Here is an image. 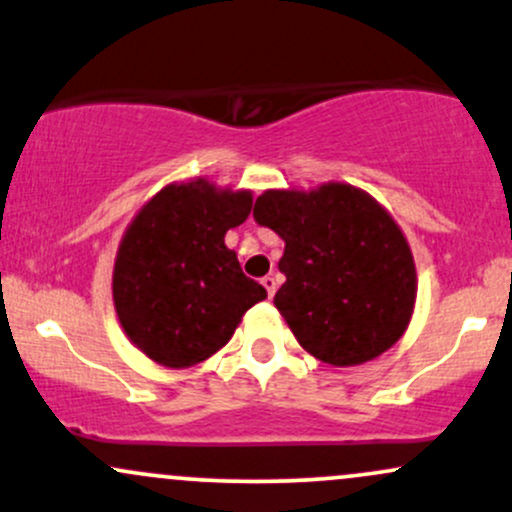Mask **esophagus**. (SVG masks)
Here are the masks:
<instances>
[{
    "mask_svg": "<svg viewBox=\"0 0 512 512\" xmlns=\"http://www.w3.org/2000/svg\"><path fill=\"white\" fill-rule=\"evenodd\" d=\"M262 286L267 289V296L274 298V293H276V279H274V276H264Z\"/></svg>",
    "mask_w": 512,
    "mask_h": 512,
    "instance_id": "1",
    "label": "esophagus"
}]
</instances>
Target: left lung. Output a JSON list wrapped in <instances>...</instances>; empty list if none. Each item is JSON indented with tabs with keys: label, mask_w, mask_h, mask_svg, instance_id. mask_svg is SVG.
<instances>
[{
	"label": "left lung",
	"mask_w": 512,
	"mask_h": 512,
	"mask_svg": "<svg viewBox=\"0 0 512 512\" xmlns=\"http://www.w3.org/2000/svg\"><path fill=\"white\" fill-rule=\"evenodd\" d=\"M252 216L286 243L274 305L308 354L361 366L399 342L414 315L416 264L378 199L346 182L264 190Z\"/></svg>",
	"instance_id": "obj_1"
}]
</instances>
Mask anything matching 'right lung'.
I'll use <instances>...</instances> for the list:
<instances>
[{
    "label": "right lung",
    "instance_id": "1",
    "mask_svg": "<svg viewBox=\"0 0 512 512\" xmlns=\"http://www.w3.org/2000/svg\"><path fill=\"white\" fill-rule=\"evenodd\" d=\"M250 209V190L192 178L158 190L127 226L113 269L115 313L129 342L158 366L207 361L267 298L223 240Z\"/></svg>",
    "mask_w": 512,
    "mask_h": 512
}]
</instances>
